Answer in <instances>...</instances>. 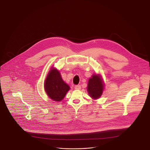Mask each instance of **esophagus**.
<instances>
[{
    "mask_svg": "<svg viewBox=\"0 0 150 150\" xmlns=\"http://www.w3.org/2000/svg\"><path fill=\"white\" fill-rule=\"evenodd\" d=\"M80 89H81L80 86L78 85V86H75V89H76V90H80Z\"/></svg>",
    "mask_w": 150,
    "mask_h": 150,
    "instance_id": "esophagus-1",
    "label": "esophagus"
}]
</instances>
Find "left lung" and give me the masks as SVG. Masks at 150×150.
Segmentation results:
<instances>
[{
	"label": "left lung",
	"mask_w": 150,
	"mask_h": 150,
	"mask_svg": "<svg viewBox=\"0 0 150 150\" xmlns=\"http://www.w3.org/2000/svg\"><path fill=\"white\" fill-rule=\"evenodd\" d=\"M105 88L104 81L100 74H93L89 79L87 91L93 100L98 99L102 96Z\"/></svg>",
	"instance_id": "1"
}]
</instances>
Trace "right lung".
Instances as JSON below:
<instances>
[{
	"label": "right lung",
	"mask_w": 150,
	"mask_h": 150,
	"mask_svg": "<svg viewBox=\"0 0 150 150\" xmlns=\"http://www.w3.org/2000/svg\"><path fill=\"white\" fill-rule=\"evenodd\" d=\"M70 87L62 79L61 73L52 67L44 82V90L51 100L60 102L64 98Z\"/></svg>",
	"instance_id": "1"
}]
</instances>
